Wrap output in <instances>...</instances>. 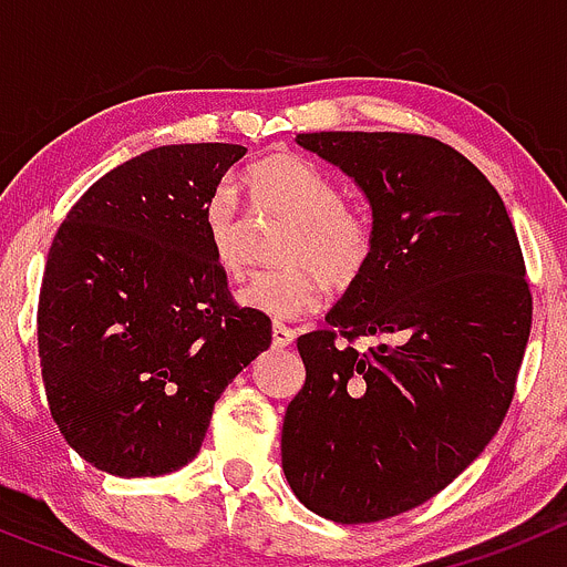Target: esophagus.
Listing matches in <instances>:
<instances>
[{"label": "esophagus", "mask_w": 567, "mask_h": 567, "mask_svg": "<svg viewBox=\"0 0 567 567\" xmlns=\"http://www.w3.org/2000/svg\"><path fill=\"white\" fill-rule=\"evenodd\" d=\"M295 340V332L287 327V323H272V346L275 349H287V346H292Z\"/></svg>", "instance_id": "1"}]
</instances>
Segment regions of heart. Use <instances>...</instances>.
I'll use <instances>...</instances> for the list:
<instances>
[{
  "instance_id": "b5f03b06",
  "label": "heart",
  "mask_w": 567,
  "mask_h": 567,
  "mask_svg": "<svg viewBox=\"0 0 567 567\" xmlns=\"http://www.w3.org/2000/svg\"><path fill=\"white\" fill-rule=\"evenodd\" d=\"M240 182L255 207L289 221L278 247V260L287 267L252 275L238 289L240 307L278 320L298 318L318 307V275L346 287L363 272L374 247L372 221L346 207L343 193L323 169L295 153H269L249 164ZM204 233L215 267L229 278L240 275L238 195L233 184L209 193Z\"/></svg>"
}]
</instances>
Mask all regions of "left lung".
Segmentation results:
<instances>
[{"instance_id":"left-lung-1","label":"left lung","mask_w":567,"mask_h":567,"mask_svg":"<svg viewBox=\"0 0 567 567\" xmlns=\"http://www.w3.org/2000/svg\"><path fill=\"white\" fill-rule=\"evenodd\" d=\"M295 142L363 193L374 247L329 329L298 338L307 383L284 417L280 460L309 511L378 523L440 494L497 434L530 332L523 252L497 189L437 138ZM354 337L375 346L358 353Z\"/></svg>"}]
</instances>
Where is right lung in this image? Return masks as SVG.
Masks as SVG:
<instances>
[{"mask_svg": "<svg viewBox=\"0 0 567 567\" xmlns=\"http://www.w3.org/2000/svg\"><path fill=\"white\" fill-rule=\"evenodd\" d=\"M247 147L167 144L70 209L39 292V360L59 432L115 477L193 463L215 400L272 343L215 267L204 204Z\"/></svg>", "mask_w": 567, "mask_h": 567, "instance_id": "obj_1", "label": "right lung"}]
</instances>
